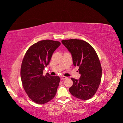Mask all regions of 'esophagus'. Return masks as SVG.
Listing matches in <instances>:
<instances>
[{
    "label": "esophagus",
    "instance_id": "34e87169",
    "mask_svg": "<svg viewBox=\"0 0 123 123\" xmlns=\"http://www.w3.org/2000/svg\"><path fill=\"white\" fill-rule=\"evenodd\" d=\"M68 77H65V76H61V80H66V79H67Z\"/></svg>",
    "mask_w": 123,
    "mask_h": 123
}]
</instances>
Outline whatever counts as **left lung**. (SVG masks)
<instances>
[{
    "label": "left lung",
    "instance_id": "obj_1",
    "mask_svg": "<svg viewBox=\"0 0 123 123\" xmlns=\"http://www.w3.org/2000/svg\"><path fill=\"white\" fill-rule=\"evenodd\" d=\"M62 43L72 55L73 64L79 67V80L71 78L73 84L69 89L72 95L81 100L90 99L100 85L102 68L99 59L93 47L85 41L71 39Z\"/></svg>",
    "mask_w": 123,
    "mask_h": 123
}]
</instances>
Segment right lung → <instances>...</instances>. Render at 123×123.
Segmentation results:
<instances>
[{
    "instance_id": "1",
    "label": "right lung",
    "mask_w": 123,
    "mask_h": 123,
    "mask_svg": "<svg viewBox=\"0 0 123 123\" xmlns=\"http://www.w3.org/2000/svg\"><path fill=\"white\" fill-rule=\"evenodd\" d=\"M61 45L57 41L43 40L33 44L25 55L21 67V78L25 92L37 104L43 105L55 96L60 79L43 70L49 63L55 50Z\"/></svg>"
}]
</instances>
